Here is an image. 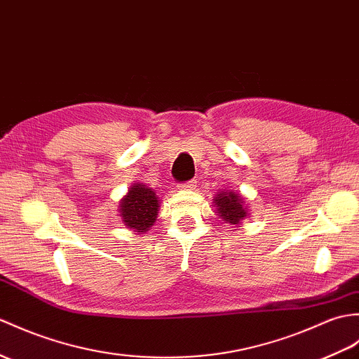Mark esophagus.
I'll return each instance as SVG.
<instances>
[{"instance_id": "obj_1", "label": "esophagus", "mask_w": 359, "mask_h": 359, "mask_svg": "<svg viewBox=\"0 0 359 359\" xmlns=\"http://www.w3.org/2000/svg\"><path fill=\"white\" fill-rule=\"evenodd\" d=\"M196 180H189V182H187V183H182V185H179V189H182V191H191V189H196Z\"/></svg>"}]
</instances>
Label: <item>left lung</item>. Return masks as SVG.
<instances>
[{
    "label": "left lung",
    "instance_id": "left-lung-1",
    "mask_svg": "<svg viewBox=\"0 0 359 359\" xmlns=\"http://www.w3.org/2000/svg\"><path fill=\"white\" fill-rule=\"evenodd\" d=\"M212 200L219 217L224 223L232 224V226H238L241 220H245L249 215L246 198L240 193H237L236 189L219 191Z\"/></svg>",
    "mask_w": 359,
    "mask_h": 359
}]
</instances>
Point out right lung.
<instances>
[{
  "label": "right lung",
  "mask_w": 359,
  "mask_h": 359,
  "mask_svg": "<svg viewBox=\"0 0 359 359\" xmlns=\"http://www.w3.org/2000/svg\"><path fill=\"white\" fill-rule=\"evenodd\" d=\"M159 206L161 200L153 188L140 182L133 183L119 202L122 224L137 234H145L154 224Z\"/></svg>",
  "instance_id": "add662e5"
}]
</instances>
